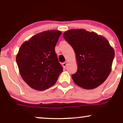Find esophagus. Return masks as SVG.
Returning <instances> with one entry per match:
<instances>
[{
	"mask_svg": "<svg viewBox=\"0 0 123 123\" xmlns=\"http://www.w3.org/2000/svg\"><path fill=\"white\" fill-rule=\"evenodd\" d=\"M62 65H63V68H66L67 65V62H64V63H63V64H62Z\"/></svg>",
	"mask_w": 123,
	"mask_h": 123,
	"instance_id": "obj_1",
	"label": "esophagus"
}]
</instances>
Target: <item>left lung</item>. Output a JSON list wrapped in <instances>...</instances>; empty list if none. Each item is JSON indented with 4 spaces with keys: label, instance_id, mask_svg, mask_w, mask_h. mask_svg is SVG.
<instances>
[{
    "label": "left lung",
    "instance_id": "obj_1",
    "mask_svg": "<svg viewBox=\"0 0 123 123\" xmlns=\"http://www.w3.org/2000/svg\"><path fill=\"white\" fill-rule=\"evenodd\" d=\"M76 55L78 69L72 75L74 83L85 89L103 83L111 70L115 52L106 38L94 32L72 29L63 34Z\"/></svg>",
    "mask_w": 123,
    "mask_h": 123
}]
</instances>
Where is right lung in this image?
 <instances>
[{"instance_id":"add662e5","label":"right lung","mask_w":123,"mask_h":123,"mask_svg":"<svg viewBox=\"0 0 123 123\" xmlns=\"http://www.w3.org/2000/svg\"><path fill=\"white\" fill-rule=\"evenodd\" d=\"M61 34L57 30L42 32L20 47L16 62L22 78L31 88L46 90L55 85L63 72L55 51Z\"/></svg>"}]
</instances>
